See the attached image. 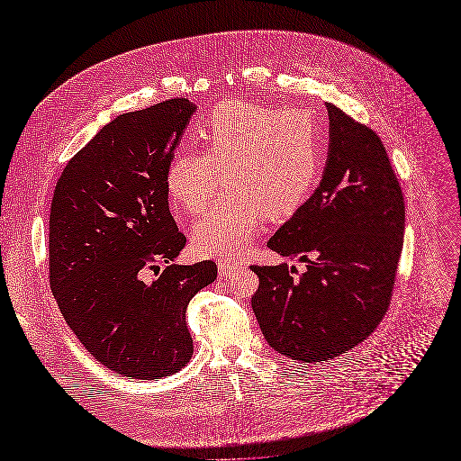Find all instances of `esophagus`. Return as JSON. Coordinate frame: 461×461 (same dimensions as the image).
<instances>
[{
    "instance_id": "34e87169",
    "label": "esophagus",
    "mask_w": 461,
    "mask_h": 461,
    "mask_svg": "<svg viewBox=\"0 0 461 461\" xmlns=\"http://www.w3.org/2000/svg\"><path fill=\"white\" fill-rule=\"evenodd\" d=\"M240 269H242V265L239 261H234V259H221L219 261V275L222 278H230Z\"/></svg>"
}]
</instances>
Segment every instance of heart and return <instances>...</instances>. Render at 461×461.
I'll list each match as a JSON object with an SVG mask.
<instances>
[{"label": "heart", "instance_id": "b5f03b06", "mask_svg": "<svg viewBox=\"0 0 461 461\" xmlns=\"http://www.w3.org/2000/svg\"><path fill=\"white\" fill-rule=\"evenodd\" d=\"M196 136L202 153L178 149L165 190L194 217L215 198L221 175L227 196L192 229L194 252L203 258L240 256L265 217H288L308 202L323 169V134L305 109L222 102Z\"/></svg>", "mask_w": 461, "mask_h": 461}]
</instances>
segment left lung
Here are the masks:
<instances>
[{"label": "left lung", "instance_id": "8db88e82", "mask_svg": "<svg viewBox=\"0 0 461 461\" xmlns=\"http://www.w3.org/2000/svg\"><path fill=\"white\" fill-rule=\"evenodd\" d=\"M329 111L323 178L269 239L273 252L305 263V273L252 265V308L273 350L302 364L346 354L383 321L403 244L406 205L386 149L366 124Z\"/></svg>", "mask_w": 461, "mask_h": 461}]
</instances>
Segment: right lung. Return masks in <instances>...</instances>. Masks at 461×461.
Listing matches in <instances>:
<instances>
[{"mask_svg":"<svg viewBox=\"0 0 461 461\" xmlns=\"http://www.w3.org/2000/svg\"><path fill=\"white\" fill-rule=\"evenodd\" d=\"M194 109L175 97L119 115L67 163L51 198L53 296L82 346L132 379L188 364V302L217 278L213 261L173 263L186 236L169 212L165 171Z\"/></svg>","mask_w":461,"mask_h":461,"instance_id":"1","label":"right lung"}]
</instances>
